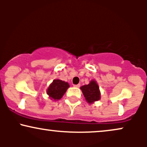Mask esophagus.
I'll return each instance as SVG.
<instances>
[{
  "label": "esophagus",
  "instance_id": "34e87169",
  "mask_svg": "<svg viewBox=\"0 0 147 147\" xmlns=\"http://www.w3.org/2000/svg\"><path fill=\"white\" fill-rule=\"evenodd\" d=\"M80 84H77V85H74V87H76V88H79L80 87Z\"/></svg>",
  "mask_w": 147,
  "mask_h": 147
}]
</instances>
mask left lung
I'll use <instances>...</instances> for the list:
<instances>
[{"label": "left lung", "instance_id": "8db88e82", "mask_svg": "<svg viewBox=\"0 0 147 147\" xmlns=\"http://www.w3.org/2000/svg\"><path fill=\"white\" fill-rule=\"evenodd\" d=\"M86 102L88 104H92L93 102L100 99V91L99 87L96 81L91 80L88 85L82 86L80 88Z\"/></svg>", "mask_w": 147, "mask_h": 147}]
</instances>
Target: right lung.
<instances>
[{
    "label": "right lung",
    "instance_id": "right-lung-1",
    "mask_svg": "<svg viewBox=\"0 0 147 147\" xmlns=\"http://www.w3.org/2000/svg\"><path fill=\"white\" fill-rule=\"evenodd\" d=\"M69 87L70 86L68 82H63L60 79H55L49 86L47 90V94L51 99L59 100L63 97Z\"/></svg>",
    "mask_w": 147,
    "mask_h": 147
}]
</instances>
